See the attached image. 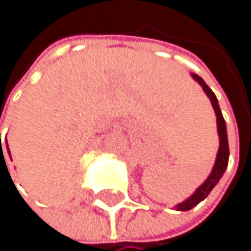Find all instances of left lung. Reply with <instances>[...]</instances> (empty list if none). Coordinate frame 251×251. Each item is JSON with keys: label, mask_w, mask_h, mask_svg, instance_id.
<instances>
[{"label": "left lung", "mask_w": 251, "mask_h": 251, "mask_svg": "<svg viewBox=\"0 0 251 251\" xmlns=\"http://www.w3.org/2000/svg\"><path fill=\"white\" fill-rule=\"evenodd\" d=\"M193 79L196 82L200 84V87L203 89V92L206 93V96L209 98L212 108L215 111V117H217V132H218V138H220V148L217 152V158H215V164L212 167L211 175L208 176V179L201 184L187 200H184L182 203L176 205V211H190L193 209L196 205H199L201 200H205L208 197V194L212 191V188L218 184V180L221 179V176L225 175L226 169H227V162H229V143H227V129H226V122L223 119V114H221L220 105L217 100V96L214 95V92L208 87L206 82L201 79L199 75L191 74Z\"/></svg>", "instance_id": "8db88e82"}]
</instances>
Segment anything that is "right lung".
<instances>
[{
  "mask_svg": "<svg viewBox=\"0 0 251 251\" xmlns=\"http://www.w3.org/2000/svg\"><path fill=\"white\" fill-rule=\"evenodd\" d=\"M0 144H1V135H0ZM7 152H8V155H10V151H8V146H7Z\"/></svg>",
  "mask_w": 251,
  "mask_h": 251,
  "instance_id": "right-lung-1",
  "label": "right lung"
}]
</instances>
